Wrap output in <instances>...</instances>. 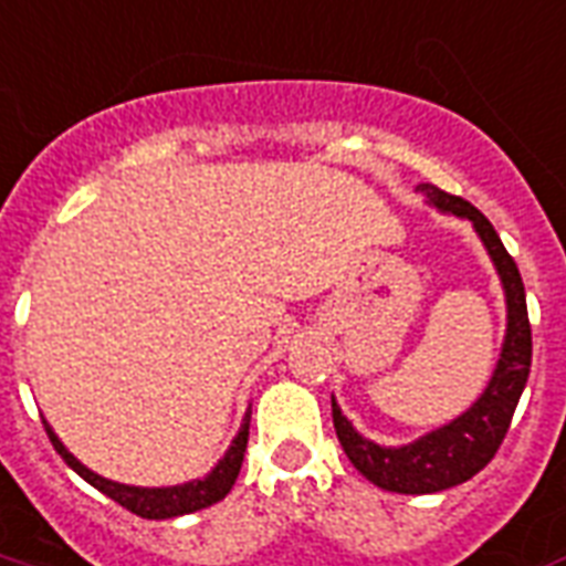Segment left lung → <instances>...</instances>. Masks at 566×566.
Wrapping results in <instances>:
<instances>
[{"label": "left lung", "mask_w": 566, "mask_h": 566, "mask_svg": "<svg viewBox=\"0 0 566 566\" xmlns=\"http://www.w3.org/2000/svg\"><path fill=\"white\" fill-rule=\"evenodd\" d=\"M417 191L438 212L474 224L476 237L495 263L497 279L504 287L506 333L495 371L480 392V399L455 420L426 432L411 443L384 447V443H375L366 434H359L333 396V426H336L338 441H342V450L347 453L350 464L366 476L368 483L387 489V492H399V495H434V492L453 489V485L471 480L476 471H483L504 441L531 371V324L525 284H522L516 261L506 254L504 242L492 228V221L468 200L453 198L432 182H420Z\"/></svg>", "instance_id": "obj_1"}]
</instances>
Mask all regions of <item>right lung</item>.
<instances>
[{"label":"right lung","instance_id":"add662e5","mask_svg":"<svg viewBox=\"0 0 566 566\" xmlns=\"http://www.w3.org/2000/svg\"><path fill=\"white\" fill-rule=\"evenodd\" d=\"M249 422H251V408L242 417V426L237 438L230 441L228 453L221 455L219 464L209 471L207 476H200V480H188V483L179 485H125V483H113L107 476L95 474L90 471L86 464L77 462L74 455L65 450V443L60 441V434L50 429V422L44 420V429L50 434V443H53V450L65 459L71 471H77V474L86 480L90 485H95L98 492H104L107 497H113L116 504H123L125 510H132L134 516L140 518H177L186 516V513H198L203 506L219 504L221 497L228 495L233 483H237V476H240L242 468V455H245V447H249Z\"/></svg>","mask_w":566,"mask_h":566}]
</instances>
